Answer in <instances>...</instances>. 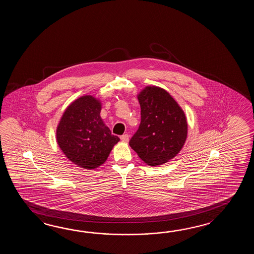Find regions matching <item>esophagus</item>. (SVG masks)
Segmentation results:
<instances>
[{"instance_id":"34e87169","label":"esophagus","mask_w":254,"mask_h":254,"mask_svg":"<svg viewBox=\"0 0 254 254\" xmlns=\"http://www.w3.org/2000/svg\"><path fill=\"white\" fill-rule=\"evenodd\" d=\"M121 140H123L124 142H127V141L129 140V135L127 134V133L122 135V136H121Z\"/></svg>"}]
</instances>
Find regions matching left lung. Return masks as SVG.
<instances>
[{
  "mask_svg": "<svg viewBox=\"0 0 254 254\" xmlns=\"http://www.w3.org/2000/svg\"><path fill=\"white\" fill-rule=\"evenodd\" d=\"M140 124L129 144L148 165H162L176 156L187 137L185 114L162 88L146 87L138 95Z\"/></svg>",
  "mask_w": 254,
  "mask_h": 254,
  "instance_id": "left-lung-1",
  "label": "left lung"
}]
</instances>
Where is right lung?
<instances>
[{"mask_svg":"<svg viewBox=\"0 0 254 254\" xmlns=\"http://www.w3.org/2000/svg\"><path fill=\"white\" fill-rule=\"evenodd\" d=\"M101 103L91 95L77 99L66 109L57 127V141L76 165L92 170L107 160L118 136L103 124Z\"/></svg>","mask_w":254,"mask_h":254,"instance_id":"obj_1","label":"right lung"}]
</instances>
